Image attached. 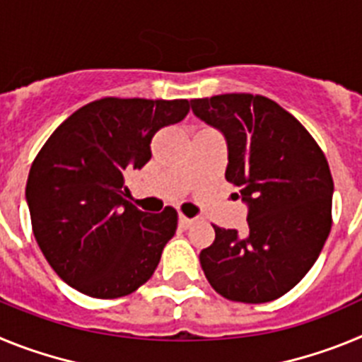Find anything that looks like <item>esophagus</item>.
Segmentation results:
<instances>
[{
  "instance_id": "obj_1",
  "label": "esophagus",
  "mask_w": 362,
  "mask_h": 362,
  "mask_svg": "<svg viewBox=\"0 0 362 362\" xmlns=\"http://www.w3.org/2000/svg\"><path fill=\"white\" fill-rule=\"evenodd\" d=\"M192 223H194V219H190V217L179 216V225L183 226V228H188V226H190Z\"/></svg>"
}]
</instances>
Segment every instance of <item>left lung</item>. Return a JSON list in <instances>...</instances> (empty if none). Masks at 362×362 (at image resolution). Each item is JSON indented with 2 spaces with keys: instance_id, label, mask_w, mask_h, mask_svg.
I'll list each match as a JSON object with an SVG mask.
<instances>
[{
  "instance_id": "8db88e82",
  "label": "left lung",
  "mask_w": 362,
  "mask_h": 362,
  "mask_svg": "<svg viewBox=\"0 0 362 362\" xmlns=\"http://www.w3.org/2000/svg\"><path fill=\"white\" fill-rule=\"evenodd\" d=\"M190 107L225 136V177L248 209L246 235L214 226L216 239L199 254L204 276L230 300L277 299L308 274L330 233L328 161L305 127L263 95H214Z\"/></svg>"
}]
</instances>
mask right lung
<instances>
[{"label":"right lung","mask_w":362,"mask_h":362,"mask_svg":"<svg viewBox=\"0 0 362 362\" xmlns=\"http://www.w3.org/2000/svg\"><path fill=\"white\" fill-rule=\"evenodd\" d=\"M187 99L88 103L63 121L28 174L34 238L57 276L85 296L136 292L158 268L177 212L148 214L124 199V170L143 168L159 129L187 117Z\"/></svg>","instance_id":"obj_1"}]
</instances>
